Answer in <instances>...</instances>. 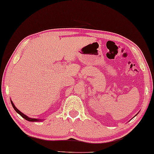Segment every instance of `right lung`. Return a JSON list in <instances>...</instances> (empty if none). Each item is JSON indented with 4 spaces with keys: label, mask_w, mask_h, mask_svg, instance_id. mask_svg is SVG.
<instances>
[{
    "label": "right lung",
    "mask_w": 154,
    "mask_h": 154,
    "mask_svg": "<svg viewBox=\"0 0 154 154\" xmlns=\"http://www.w3.org/2000/svg\"><path fill=\"white\" fill-rule=\"evenodd\" d=\"M11 104H12V105H13V107L14 109H15V110L16 112H17L18 113L19 115H20V116H21L22 117H23L24 119H26V120H27V121H29V122H39V121H40V120H41V119H39L30 118V117H27V115H24V114H23V112H21L20 111L19 109H17V107H16L15 106V105H14V104H13V101H12V100H11Z\"/></svg>",
    "instance_id": "right-lung-1"
}]
</instances>
